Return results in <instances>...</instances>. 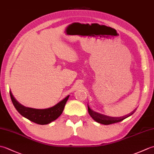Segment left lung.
<instances>
[{"instance_id":"1","label":"left lung","mask_w":154,"mask_h":154,"mask_svg":"<svg viewBox=\"0 0 154 154\" xmlns=\"http://www.w3.org/2000/svg\"><path fill=\"white\" fill-rule=\"evenodd\" d=\"M88 112H89V114H90V116L92 117V119H93L94 120H95L96 122H99L100 124H104V125H109V124H113V123H116V122H119L120 121L123 120L124 119H125L128 116H129L131 115H126V116L124 117H112V116H107L106 114H104L102 113H99L97 112H94V111L92 110L90 107L88 105Z\"/></svg>"}]
</instances>
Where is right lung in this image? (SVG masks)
<instances>
[{
  "mask_svg": "<svg viewBox=\"0 0 154 154\" xmlns=\"http://www.w3.org/2000/svg\"><path fill=\"white\" fill-rule=\"evenodd\" d=\"M10 95L15 109L22 116L41 125L50 124L56 120L63 112L65 104L69 97V95L67 96L64 99L51 108L46 109H35L22 105L16 100L11 91H10Z\"/></svg>",
  "mask_w": 154,
  "mask_h": 154,
  "instance_id": "obj_1",
  "label": "right lung"
}]
</instances>
